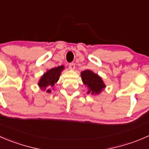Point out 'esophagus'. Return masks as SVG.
<instances>
[{
  "mask_svg": "<svg viewBox=\"0 0 149 149\" xmlns=\"http://www.w3.org/2000/svg\"><path fill=\"white\" fill-rule=\"evenodd\" d=\"M69 68L70 69V70H73L75 68H76V66H75V63H71L69 64Z\"/></svg>",
  "mask_w": 149,
  "mask_h": 149,
  "instance_id": "obj_1",
  "label": "esophagus"
}]
</instances>
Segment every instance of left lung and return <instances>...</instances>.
I'll list each match as a JSON object with an SVG mask.
<instances>
[{"label": "left lung", "instance_id": "left-lung-1", "mask_svg": "<svg viewBox=\"0 0 149 149\" xmlns=\"http://www.w3.org/2000/svg\"><path fill=\"white\" fill-rule=\"evenodd\" d=\"M81 76L84 84L87 86L89 89L87 92L88 94L98 95L105 87L102 79L92 70H84L81 73Z\"/></svg>", "mask_w": 149, "mask_h": 149}]
</instances>
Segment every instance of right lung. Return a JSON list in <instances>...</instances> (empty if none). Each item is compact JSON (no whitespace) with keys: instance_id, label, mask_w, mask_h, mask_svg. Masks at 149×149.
I'll use <instances>...</instances> for the list:
<instances>
[{"instance_id":"1","label":"right lung","mask_w":149,"mask_h":149,"mask_svg":"<svg viewBox=\"0 0 149 149\" xmlns=\"http://www.w3.org/2000/svg\"><path fill=\"white\" fill-rule=\"evenodd\" d=\"M63 69H64V66L61 65L47 70L40 79L39 82H38V86H40V88H41L43 90H45L47 86H49V87L54 86V84L57 83V81L60 79V74ZM47 92L49 93L51 92V89H47Z\"/></svg>"}]
</instances>
